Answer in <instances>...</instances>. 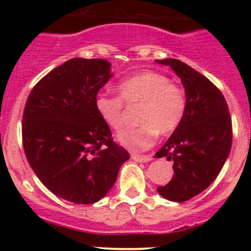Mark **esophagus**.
<instances>
[{
	"instance_id": "esophagus-1",
	"label": "esophagus",
	"mask_w": 251,
	"mask_h": 251,
	"mask_svg": "<svg viewBox=\"0 0 251 251\" xmlns=\"http://www.w3.org/2000/svg\"><path fill=\"white\" fill-rule=\"evenodd\" d=\"M131 159L137 163H148V161L151 160V156L149 155H137V154H132L131 155Z\"/></svg>"
}]
</instances>
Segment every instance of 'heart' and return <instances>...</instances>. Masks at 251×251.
Wrapping results in <instances>:
<instances>
[{"label": "heart", "instance_id": "obj_1", "mask_svg": "<svg viewBox=\"0 0 251 251\" xmlns=\"http://www.w3.org/2000/svg\"><path fill=\"white\" fill-rule=\"evenodd\" d=\"M119 98L100 95L95 108L100 120L111 130H120L124 121V103L140 104L136 128H128L118 135L119 143L135 151H143L155 143L159 132L173 133L184 118L187 100L178 86L160 73L142 72L121 81L116 86Z\"/></svg>", "mask_w": 251, "mask_h": 251}]
</instances>
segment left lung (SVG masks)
I'll return each instance as SVG.
<instances>
[{"label":"left lung","instance_id":"obj_1","mask_svg":"<svg viewBox=\"0 0 251 251\" xmlns=\"http://www.w3.org/2000/svg\"><path fill=\"white\" fill-rule=\"evenodd\" d=\"M168 65L184 87L187 107L181 125L155 153L174 161L175 175L156 191L171 201H189L205 191L224 168L232 147V121L225 97L204 75L174 58Z\"/></svg>","mask_w":251,"mask_h":251}]
</instances>
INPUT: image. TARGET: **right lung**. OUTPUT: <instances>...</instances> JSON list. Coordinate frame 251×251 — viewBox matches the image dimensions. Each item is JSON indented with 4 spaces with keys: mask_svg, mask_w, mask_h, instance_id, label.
Returning a JSON list of instances; mask_svg holds the SVG:
<instances>
[{
    "mask_svg": "<svg viewBox=\"0 0 251 251\" xmlns=\"http://www.w3.org/2000/svg\"><path fill=\"white\" fill-rule=\"evenodd\" d=\"M113 76L104 59L73 58L32 88L23 114V146L47 189L75 204L107 196L120 166L130 159L95 108L97 93Z\"/></svg>",
    "mask_w": 251,
    "mask_h": 251,
    "instance_id": "obj_1",
    "label": "right lung"
}]
</instances>
